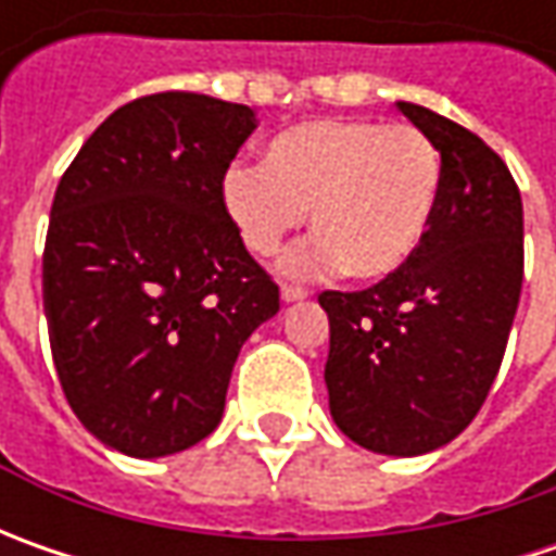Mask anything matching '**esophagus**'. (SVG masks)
Returning <instances> with one entry per match:
<instances>
[{
    "mask_svg": "<svg viewBox=\"0 0 556 556\" xmlns=\"http://www.w3.org/2000/svg\"><path fill=\"white\" fill-rule=\"evenodd\" d=\"M306 296H309V290L300 288V285H285V288H281V300H285V303H300V300H306Z\"/></svg>",
    "mask_w": 556,
    "mask_h": 556,
    "instance_id": "1",
    "label": "esophagus"
}]
</instances>
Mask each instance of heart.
Instances as JSON below:
<instances>
[{
  "label": "heart",
  "mask_w": 556,
  "mask_h": 556,
  "mask_svg": "<svg viewBox=\"0 0 556 556\" xmlns=\"http://www.w3.org/2000/svg\"><path fill=\"white\" fill-rule=\"evenodd\" d=\"M442 191V157L417 126L374 119H309L266 144L263 166L235 163L223 176V206L241 241L271 256L306 223L309 241L285 256L290 275L346 268L383 281L417 256Z\"/></svg>",
  "instance_id": "heart-1"
}]
</instances>
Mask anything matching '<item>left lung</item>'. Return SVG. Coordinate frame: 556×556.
Instances as JSON below:
<instances>
[{
    "label": "left lung",
    "mask_w": 556,
    "mask_h": 556,
    "mask_svg": "<svg viewBox=\"0 0 556 556\" xmlns=\"http://www.w3.org/2000/svg\"><path fill=\"white\" fill-rule=\"evenodd\" d=\"M442 157V191L417 256L374 288L325 290L333 424L362 448L415 458L458 437L502 368L523 288V201L470 129L395 101Z\"/></svg>",
    "instance_id": "obj_1"
}]
</instances>
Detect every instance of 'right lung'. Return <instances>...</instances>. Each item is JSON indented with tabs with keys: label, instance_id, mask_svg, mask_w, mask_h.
Here are the masks:
<instances>
[{
	"label": "right lung",
	"instance_id": "1",
	"mask_svg": "<svg viewBox=\"0 0 556 556\" xmlns=\"http://www.w3.org/2000/svg\"><path fill=\"white\" fill-rule=\"evenodd\" d=\"M253 129L247 104L136 98L58 182L42 253L54 371L79 424L129 458L210 437L244 340L278 312L223 206Z\"/></svg>",
	"mask_w": 556,
	"mask_h": 556
}]
</instances>
